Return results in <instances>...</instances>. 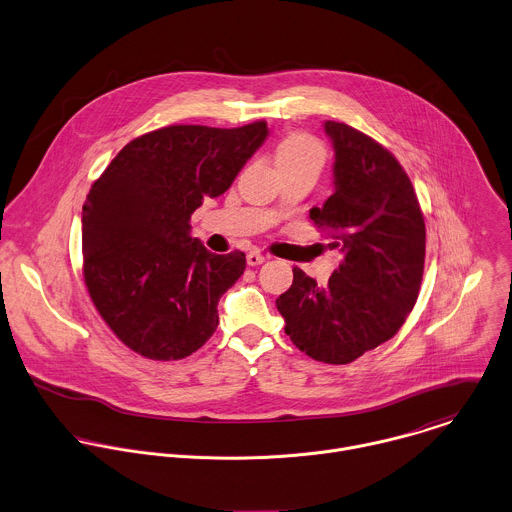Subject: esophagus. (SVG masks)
Wrapping results in <instances>:
<instances>
[{"instance_id": "1", "label": "esophagus", "mask_w": 512, "mask_h": 512, "mask_svg": "<svg viewBox=\"0 0 512 512\" xmlns=\"http://www.w3.org/2000/svg\"><path fill=\"white\" fill-rule=\"evenodd\" d=\"M263 261H265V255H263L261 251H255V249H253V251H249V253H247V263H249L251 267L261 265Z\"/></svg>"}]
</instances>
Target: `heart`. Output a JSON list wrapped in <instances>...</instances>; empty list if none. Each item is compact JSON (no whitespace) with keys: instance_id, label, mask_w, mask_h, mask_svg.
Wrapping results in <instances>:
<instances>
[{"instance_id":"heart-1","label":"heart","mask_w":512,"mask_h":512,"mask_svg":"<svg viewBox=\"0 0 512 512\" xmlns=\"http://www.w3.org/2000/svg\"><path fill=\"white\" fill-rule=\"evenodd\" d=\"M323 159H325V153L321 143L307 133H291L285 139H281L275 149L277 167L315 165L321 169Z\"/></svg>"}]
</instances>
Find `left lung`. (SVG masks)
Instances as JSON below:
<instances>
[{"label":"left lung","mask_w":512,"mask_h":512,"mask_svg":"<svg viewBox=\"0 0 512 512\" xmlns=\"http://www.w3.org/2000/svg\"><path fill=\"white\" fill-rule=\"evenodd\" d=\"M335 149L333 195L311 219L333 239L341 265L325 287L293 269L277 299L285 333L315 361L347 365L397 335L425 269V219L413 183L381 143L325 121Z\"/></svg>","instance_id":"left-lung-1"}]
</instances>
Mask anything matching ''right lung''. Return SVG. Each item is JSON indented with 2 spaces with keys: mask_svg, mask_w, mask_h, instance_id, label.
I'll list each match as a JSON object with an SVG mask.
<instances>
[{
  "mask_svg": "<svg viewBox=\"0 0 512 512\" xmlns=\"http://www.w3.org/2000/svg\"><path fill=\"white\" fill-rule=\"evenodd\" d=\"M267 135L265 121L169 125L129 141L91 185L83 279L103 321L141 357L185 359L215 333L217 303L243 275L245 253L207 251L189 219L231 187Z\"/></svg>",
  "mask_w": 512,
  "mask_h": 512,
  "instance_id": "add662e5",
  "label": "right lung"
}]
</instances>
